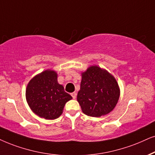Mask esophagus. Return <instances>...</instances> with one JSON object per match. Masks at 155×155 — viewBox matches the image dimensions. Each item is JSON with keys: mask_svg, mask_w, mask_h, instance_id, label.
<instances>
[{"mask_svg": "<svg viewBox=\"0 0 155 155\" xmlns=\"http://www.w3.org/2000/svg\"><path fill=\"white\" fill-rule=\"evenodd\" d=\"M71 97H73V99H75L76 97V92H73V93H71Z\"/></svg>", "mask_w": 155, "mask_h": 155, "instance_id": "34e87169", "label": "esophagus"}]
</instances>
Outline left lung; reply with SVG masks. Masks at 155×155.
I'll return each mask as SVG.
<instances>
[{
  "instance_id": "obj_1",
  "label": "left lung",
  "mask_w": 155,
  "mask_h": 155,
  "mask_svg": "<svg viewBox=\"0 0 155 155\" xmlns=\"http://www.w3.org/2000/svg\"><path fill=\"white\" fill-rule=\"evenodd\" d=\"M81 76L77 101L83 113L99 117L112 111L119 98V88L114 77L97 66H90Z\"/></svg>"
}]
</instances>
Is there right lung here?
Listing matches in <instances>:
<instances>
[{
  "label": "right lung",
  "instance_id": "obj_1",
  "mask_svg": "<svg viewBox=\"0 0 155 155\" xmlns=\"http://www.w3.org/2000/svg\"><path fill=\"white\" fill-rule=\"evenodd\" d=\"M25 96L31 110L46 119L58 118L65 104L72 99L58 83L57 74L51 70L43 71L31 80Z\"/></svg>",
  "mask_w": 155,
  "mask_h": 155
}]
</instances>
